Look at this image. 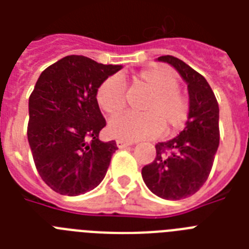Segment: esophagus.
<instances>
[{
	"instance_id": "1",
	"label": "esophagus",
	"mask_w": 249,
	"mask_h": 249,
	"mask_svg": "<svg viewBox=\"0 0 249 249\" xmlns=\"http://www.w3.org/2000/svg\"><path fill=\"white\" fill-rule=\"evenodd\" d=\"M116 144L119 148H125L128 147V146H132V142H129V141H124V140H117Z\"/></svg>"
}]
</instances>
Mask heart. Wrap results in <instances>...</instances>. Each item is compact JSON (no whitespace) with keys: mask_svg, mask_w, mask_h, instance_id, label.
<instances>
[{"mask_svg":"<svg viewBox=\"0 0 249 249\" xmlns=\"http://www.w3.org/2000/svg\"><path fill=\"white\" fill-rule=\"evenodd\" d=\"M124 77L109 76L99 84L95 99L99 108L115 116L125 107ZM133 85L148 91L141 111L144 113H125L113 117L108 133L115 138L137 141L161 134L164 125L168 132H177L186 124L190 113L189 99L179 91V83L173 72L165 67L154 66L133 76Z\"/></svg>","mask_w":249,"mask_h":249,"instance_id":"obj_1","label":"heart"}]
</instances>
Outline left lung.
I'll return each mask as SVG.
<instances>
[{"instance_id": "8db88e82", "label": "left lung", "mask_w": 249, "mask_h": 249, "mask_svg": "<svg viewBox=\"0 0 249 249\" xmlns=\"http://www.w3.org/2000/svg\"><path fill=\"white\" fill-rule=\"evenodd\" d=\"M187 84L190 113L185 129L173 140L156 144V158L142 168L151 193L166 200L194 195L207 181L220 143V108L207 80L176 56L163 55Z\"/></svg>"}]
</instances>
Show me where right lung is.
<instances>
[{"label": "right lung", "instance_id": "right-lung-1", "mask_svg": "<svg viewBox=\"0 0 249 249\" xmlns=\"http://www.w3.org/2000/svg\"><path fill=\"white\" fill-rule=\"evenodd\" d=\"M121 68L68 55L37 80L29 97L27 136L37 172L55 193L81 195L105 178L117 146L99 141L106 120L95 91Z\"/></svg>", "mask_w": 249, "mask_h": 249}]
</instances>
